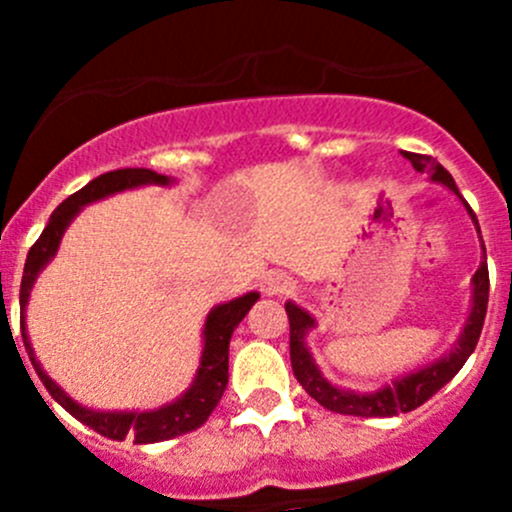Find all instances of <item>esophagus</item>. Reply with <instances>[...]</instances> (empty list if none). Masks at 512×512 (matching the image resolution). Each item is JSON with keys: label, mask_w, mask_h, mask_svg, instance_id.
I'll return each instance as SVG.
<instances>
[{"label": "esophagus", "mask_w": 512, "mask_h": 512, "mask_svg": "<svg viewBox=\"0 0 512 512\" xmlns=\"http://www.w3.org/2000/svg\"><path fill=\"white\" fill-rule=\"evenodd\" d=\"M294 287V282L289 280L285 272H267V275H262L260 280V289L267 294V297H277V294H287L289 289Z\"/></svg>", "instance_id": "34e87169"}]
</instances>
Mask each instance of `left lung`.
Here are the masks:
<instances>
[{
    "label": "left lung",
    "instance_id": "1",
    "mask_svg": "<svg viewBox=\"0 0 512 512\" xmlns=\"http://www.w3.org/2000/svg\"><path fill=\"white\" fill-rule=\"evenodd\" d=\"M404 156L411 160V165H414L418 173L428 170V173H431V180L446 185L448 190H453V193L461 198V193H458L456 188V180L451 178V173H448L441 163H436L431 156H418V153H404ZM463 205H466V210L471 213L473 223L478 225L476 213L471 210V205H468L466 200H463ZM483 252H485V245H483ZM488 289H490L488 265H485L483 260L476 270V275H473L471 314H468L461 337H458V342L453 344L451 352L441 356L438 361H433V364L414 371V374L401 376V379H396L394 384L384 386V389L371 391V394L344 391L324 379L319 366L314 364L312 354H309L307 344H304V337H307L309 329L314 327V319L309 317L302 307H297L294 302H287L285 309L289 317V359H292L294 379L302 384V389L307 391L317 404H322L324 409L334 411V414L371 418V416H396V414H406V411H414L421 404H426L438 389H443V386H446L448 381L461 371V366L466 364L468 356L473 354V349H476L478 337H480V329H483V322H485Z\"/></svg>",
    "mask_w": 512,
    "mask_h": 512
}]
</instances>
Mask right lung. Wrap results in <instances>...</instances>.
Listing matches in <instances>:
<instances>
[{
  "instance_id": "obj_1",
  "label": "right lung",
  "mask_w": 512,
  "mask_h": 512,
  "mask_svg": "<svg viewBox=\"0 0 512 512\" xmlns=\"http://www.w3.org/2000/svg\"><path fill=\"white\" fill-rule=\"evenodd\" d=\"M170 185L173 180L168 175H160L156 170L148 168H121L111 170V173H103L98 178L91 180L89 185L79 190V193L69 195L59 208L51 213L49 223H46L44 232L39 235V240L34 242L32 250H29L27 262H24V275H22V289H19V304H22V339L24 347H27L29 359H32L34 371L39 374L41 384L46 386V391L51 394V399L56 404L64 406L71 416L79 418L81 423H86L89 428H94L101 436L113 438V441H123V438H133V443H158L168 441V438L183 436V433L195 431V428L203 426L208 421V416L213 414V409L218 406V401L223 399V391L227 386V352H230V337L235 332L237 324L245 319V314L250 312L252 304L260 299L257 292H247L242 297L230 299V302L218 304L215 309H210L208 319H205L203 329V356H200L198 374L195 381L190 384V389L185 391L180 399H175L173 404L160 406L156 411H94L86 409V406L76 404L71 396H66V391H61L56 386V381H51L46 376V371L41 369V364L36 361L32 344L27 337V324H24V309H27L29 292H32L36 277L44 270L46 262L56 255L59 250V242L64 237V230L69 227L71 220L79 215V210L84 205L94 203V200L106 198V195L121 193V190L138 188V185Z\"/></svg>"
}]
</instances>
